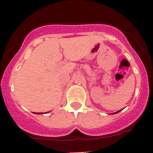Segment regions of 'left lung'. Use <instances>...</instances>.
<instances>
[{
  "mask_svg": "<svg viewBox=\"0 0 153 153\" xmlns=\"http://www.w3.org/2000/svg\"><path fill=\"white\" fill-rule=\"evenodd\" d=\"M120 111H117V112H115V113H114V114H117V113H118V112H120Z\"/></svg>",
  "mask_w": 153,
  "mask_h": 153,
  "instance_id": "8db88e82",
  "label": "left lung"
}]
</instances>
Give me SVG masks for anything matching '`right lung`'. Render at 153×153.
Returning a JSON list of instances; mask_svg holds the SVG:
<instances>
[{"instance_id": "right-lung-1", "label": "right lung", "mask_w": 153, "mask_h": 153, "mask_svg": "<svg viewBox=\"0 0 153 153\" xmlns=\"http://www.w3.org/2000/svg\"><path fill=\"white\" fill-rule=\"evenodd\" d=\"M34 114H43V113H34Z\"/></svg>"}]
</instances>
